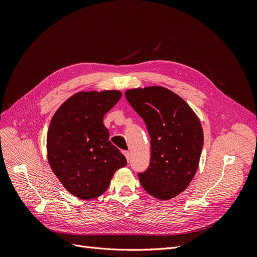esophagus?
Listing matches in <instances>:
<instances>
[{
    "label": "esophagus",
    "mask_w": 257,
    "mask_h": 257,
    "mask_svg": "<svg viewBox=\"0 0 257 257\" xmlns=\"http://www.w3.org/2000/svg\"><path fill=\"white\" fill-rule=\"evenodd\" d=\"M123 154L125 155V158H126L127 162H130V152H128V151H123Z\"/></svg>",
    "instance_id": "esophagus-1"
}]
</instances>
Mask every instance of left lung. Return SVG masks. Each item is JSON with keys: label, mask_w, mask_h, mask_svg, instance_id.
Here are the masks:
<instances>
[{"label": "left lung", "mask_w": 257, "mask_h": 257, "mask_svg": "<svg viewBox=\"0 0 257 257\" xmlns=\"http://www.w3.org/2000/svg\"><path fill=\"white\" fill-rule=\"evenodd\" d=\"M125 97L150 135L151 159L138 174L150 195L167 200L186 189L195 175L204 145L203 128L190 106L168 89L128 90Z\"/></svg>", "instance_id": "1"}]
</instances>
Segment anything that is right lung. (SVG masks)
Instances as JSON below:
<instances>
[{
  "label": "right lung",
  "mask_w": 257,
  "mask_h": 257,
  "mask_svg": "<svg viewBox=\"0 0 257 257\" xmlns=\"http://www.w3.org/2000/svg\"><path fill=\"white\" fill-rule=\"evenodd\" d=\"M121 95L120 91L77 93L52 116L47 134L48 161L74 196L90 199L102 195L115 170L126 165L103 123Z\"/></svg>",
  "instance_id": "right-lung-1"
}]
</instances>
